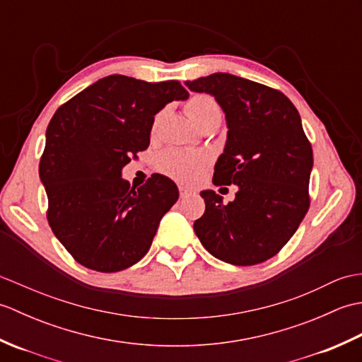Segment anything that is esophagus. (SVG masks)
I'll list each match as a JSON object with an SVG mask.
<instances>
[{"label": "esophagus", "instance_id": "obj_1", "mask_svg": "<svg viewBox=\"0 0 362 362\" xmlns=\"http://www.w3.org/2000/svg\"><path fill=\"white\" fill-rule=\"evenodd\" d=\"M179 191H180V196H182V197H187V196L194 194V191H193V189L185 188V187H179Z\"/></svg>", "mask_w": 362, "mask_h": 362}]
</instances>
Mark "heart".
Listing matches in <instances>:
<instances>
[{
	"instance_id": "obj_1",
	"label": "heart",
	"mask_w": 362,
	"mask_h": 362,
	"mask_svg": "<svg viewBox=\"0 0 362 362\" xmlns=\"http://www.w3.org/2000/svg\"><path fill=\"white\" fill-rule=\"evenodd\" d=\"M183 109L197 127L205 121L221 117L218 101L205 93L189 96ZM206 165H209V157L205 153L177 149L165 152L158 160L160 171L180 183H196L202 177Z\"/></svg>"
}]
</instances>
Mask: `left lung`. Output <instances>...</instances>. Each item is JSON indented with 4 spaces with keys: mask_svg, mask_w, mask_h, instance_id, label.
<instances>
[{
    "mask_svg": "<svg viewBox=\"0 0 362 362\" xmlns=\"http://www.w3.org/2000/svg\"><path fill=\"white\" fill-rule=\"evenodd\" d=\"M185 86L214 96L224 110L227 143L213 183L238 185L228 204L213 189L202 191L205 213L194 232L226 263H263L291 240L310 209L313 149L300 115L281 91L228 73Z\"/></svg>",
    "mask_w": 362,
    "mask_h": 362,
    "instance_id": "obj_1",
    "label": "left lung"
}]
</instances>
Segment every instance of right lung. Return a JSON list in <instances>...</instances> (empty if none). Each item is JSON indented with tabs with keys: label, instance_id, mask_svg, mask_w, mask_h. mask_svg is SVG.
Instances as JSON below:
<instances>
[{
	"label": "right lung",
	"instance_id": "obj_1",
	"mask_svg": "<svg viewBox=\"0 0 362 362\" xmlns=\"http://www.w3.org/2000/svg\"><path fill=\"white\" fill-rule=\"evenodd\" d=\"M188 96L179 81L112 74L54 113L38 174L48 196L49 227L79 264L118 272L148 253L179 189L161 174L130 188L121 171L148 149L153 117Z\"/></svg>",
	"mask_w": 362,
	"mask_h": 362
}]
</instances>
